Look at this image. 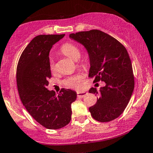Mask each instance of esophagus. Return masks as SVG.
Returning a JSON list of instances; mask_svg holds the SVG:
<instances>
[{
  "label": "esophagus",
  "instance_id": "1",
  "mask_svg": "<svg viewBox=\"0 0 153 153\" xmlns=\"http://www.w3.org/2000/svg\"><path fill=\"white\" fill-rule=\"evenodd\" d=\"M86 94H87V92H85V91H82V92H77V96H78V97H79V98H82L84 96H85Z\"/></svg>",
  "mask_w": 153,
  "mask_h": 153
}]
</instances>
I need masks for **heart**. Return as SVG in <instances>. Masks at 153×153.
<instances>
[{
    "mask_svg": "<svg viewBox=\"0 0 153 153\" xmlns=\"http://www.w3.org/2000/svg\"><path fill=\"white\" fill-rule=\"evenodd\" d=\"M61 52L73 61L78 60L80 57V54H81L79 47L72 43H66L63 45L62 47H61ZM80 65L85 66V63L81 62L80 63ZM50 68L52 71L54 70V62L53 59H52L50 61ZM82 79H83V76L80 73H76V74L70 75L65 78L63 80L62 83L68 88H78L80 86V82L82 81Z\"/></svg>",
    "mask_w": 153,
    "mask_h": 153,
    "instance_id": "1",
    "label": "heart"
}]
</instances>
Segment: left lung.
I'll return each instance as SVG.
<instances>
[{
  "instance_id": "1",
  "label": "left lung",
  "mask_w": 153,
  "mask_h": 153,
  "mask_svg": "<svg viewBox=\"0 0 153 153\" xmlns=\"http://www.w3.org/2000/svg\"><path fill=\"white\" fill-rule=\"evenodd\" d=\"M70 38L83 45L90 59L88 77L94 82L104 81L99 91L89 92L99 96L89 108L96 121L107 122L117 119L127 107L134 88L131 59L127 50L118 40L103 31L94 29L70 34Z\"/></svg>"
}]
</instances>
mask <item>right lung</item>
I'll return each mask as SVG.
<instances>
[{
  "label": "right lung",
  "mask_w": 153,
  "mask_h": 153,
  "mask_svg": "<svg viewBox=\"0 0 153 153\" xmlns=\"http://www.w3.org/2000/svg\"><path fill=\"white\" fill-rule=\"evenodd\" d=\"M64 36H36L23 51L16 69L17 88L23 105L36 122L50 129L69 124L71 104L77 98L76 92L71 89L62 88L56 94L47 88L52 77L50 51Z\"/></svg>",
  "instance_id": "obj_1"
}]
</instances>
